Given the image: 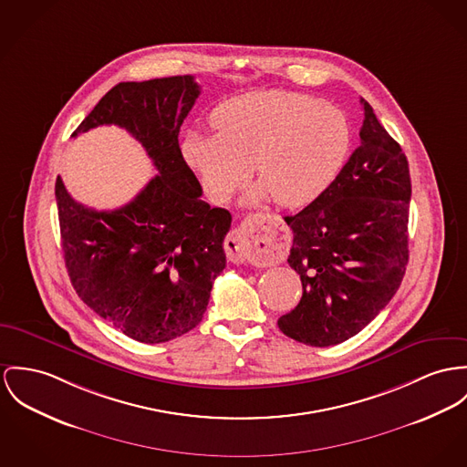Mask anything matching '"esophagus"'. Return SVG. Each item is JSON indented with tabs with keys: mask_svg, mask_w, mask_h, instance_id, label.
<instances>
[{
	"mask_svg": "<svg viewBox=\"0 0 467 467\" xmlns=\"http://www.w3.org/2000/svg\"><path fill=\"white\" fill-rule=\"evenodd\" d=\"M281 218L270 213H252L236 229H233L225 240V254L234 265L247 261V240L259 236L261 231L270 223H279Z\"/></svg>",
	"mask_w": 467,
	"mask_h": 467,
	"instance_id": "34e87169",
	"label": "esophagus"
}]
</instances>
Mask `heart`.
<instances>
[{
	"mask_svg": "<svg viewBox=\"0 0 467 467\" xmlns=\"http://www.w3.org/2000/svg\"><path fill=\"white\" fill-rule=\"evenodd\" d=\"M216 133L192 130L181 152L206 195L227 201L252 172L249 201L274 197L283 208L313 202L339 174L348 149L345 115L318 99L287 90H255L213 109Z\"/></svg>",
	"mask_w": 467,
	"mask_h": 467,
	"instance_id": "1",
	"label": "heart"
}]
</instances>
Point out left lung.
Masks as SVG:
<instances>
[{
	"label": "left lung",
	"mask_w": 467,
	"mask_h": 467,
	"mask_svg": "<svg viewBox=\"0 0 467 467\" xmlns=\"http://www.w3.org/2000/svg\"><path fill=\"white\" fill-rule=\"evenodd\" d=\"M360 145L320 197L293 216L287 263L302 298L279 318L287 337L330 347L356 336L395 296L409 263L410 176L368 101Z\"/></svg>",
	"instance_id": "1"
}]
</instances>
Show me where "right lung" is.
<instances>
[{
  "label": "right lung",
  "mask_w": 467,
  "mask_h": 467,
  "mask_svg": "<svg viewBox=\"0 0 467 467\" xmlns=\"http://www.w3.org/2000/svg\"><path fill=\"white\" fill-rule=\"evenodd\" d=\"M201 87L193 76L124 81L107 92L71 137L115 124L133 135L158 174L126 206L98 212L55 184L62 251L78 296L140 343H165L197 327L225 268L231 213L201 201L181 154L180 128Z\"/></svg>",
  "instance_id": "obj_1"
}]
</instances>
